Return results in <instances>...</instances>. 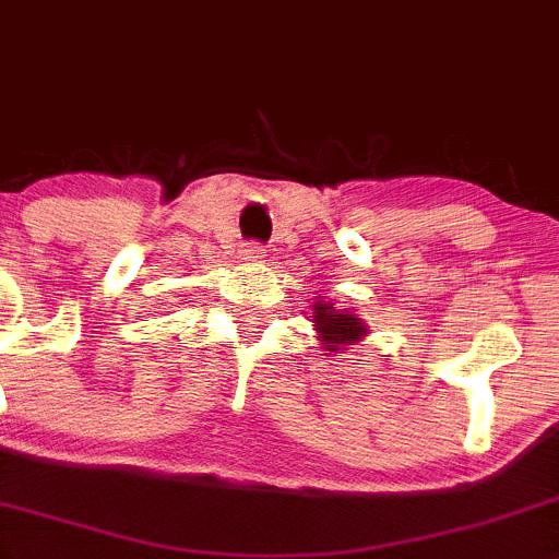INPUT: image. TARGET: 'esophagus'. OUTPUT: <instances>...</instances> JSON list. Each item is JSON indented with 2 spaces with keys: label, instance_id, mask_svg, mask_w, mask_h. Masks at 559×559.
Here are the masks:
<instances>
[{
  "label": "esophagus",
  "instance_id": "34e87169",
  "mask_svg": "<svg viewBox=\"0 0 559 559\" xmlns=\"http://www.w3.org/2000/svg\"><path fill=\"white\" fill-rule=\"evenodd\" d=\"M239 252L245 261H258V258H263V247L258 245V241H245Z\"/></svg>",
  "mask_w": 559,
  "mask_h": 559
}]
</instances>
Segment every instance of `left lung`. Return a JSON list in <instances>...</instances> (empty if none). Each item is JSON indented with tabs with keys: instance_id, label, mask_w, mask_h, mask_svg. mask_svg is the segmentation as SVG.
I'll return each instance as SVG.
<instances>
[{
	"instance_id": "1",
	"label": "left lung",
	"mask_w": 559,
	"mask_h": 559,
	"mask_svg": "<svg viewBox=\"0 0 559 559\" xmlns=\"http://www.w3.org/2000/svg\"><path fill=\"white\" fill-rule=\"evenodd\" d=\"M312 322L328 353H342L349 344L360 342L368 331V325L358 314L347 312V309H336L333 304L322 301V298L312 304Z\"/></svg>"
}]
</instances>
